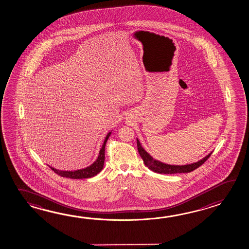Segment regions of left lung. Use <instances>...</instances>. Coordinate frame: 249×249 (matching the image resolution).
<instances>
[{
  "label": "left lung",
  "mask_w": 249,
  "mask_h": 249,
  "mask_svg": "<svg viewBox=\"0 0 249 249\" xmlns=\"http://www.w3.org/2000/svg\"><path fill=\"white\" fill-rule=\"evenodd\" d=\"M137 149L140 156L142 159L144 165L147 167L149 169L152 171L159 174H178V173H190L198 168L199 166H201L209 156L211 155L212 152L208 153L206 157L201 159L197 162L191 163V164H186V165H170V164H166V163L161 162L158 160H155L148 153L141 144L140 141L137 138Z\"/></svg>",
  "instance_id": "left-lung-1"
}]
</instances>
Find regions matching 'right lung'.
I'll list each match as a JSON object with an SVG mask.
<instances>
[{
    "label": "right lung",
    "mask_w": 249,
    "mask_h": 249,
    "mask_svg": "<svg viewBox=\"0 0 249 249\" xmlns=\"http://www.w3.org/2000/svg\"><path fill=\"white\" fill-rule=\"evenodd\" d=\"M112 131L108 133L107 137H105V140H104V142H103L101 148H100V151H99V153H98L97 159L94 162L92 163L90 166H89L87 168H81V169L71 170V171L59 170V169L52 168L51 166H50V168L54 172L56 173L58 176H61L63 178H71V179H83V178H90L95 177L104 168V164H105V148H106V144H107L108 138L112 134Z\"/></svg>",
    "instance_id": "obj_1"
}]
</instances>
